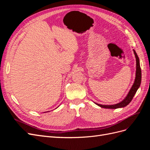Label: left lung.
Masks as SVG:
<instances>
[{
    "mask_svg": "<svg viewBox=\"0 0 150 150\" xmlns=\"http://www.w3.org/2000/svg\"><path fill=\"white\" fill-rule=\"evenodd\" d=\"M133 52L136 57V61H137V69H136V77H135L134 82L132 86V87H131V88L130 89L128 94H127L126 97L122 101H121L120 103L117 104H112V105H103V104L94 103L99 106L103 108H107V109H117L120 108H123L126 106L128 104H129V103L133 99L134 94H136V93H137V90L139 88L141 81H142V70H141L140 64H139V59L137 52H136V51L134 49H133Z\"/></svg>",
    "mask_w": 150,
    "mask_h": 150,
    "instance_id": "obj_1",
    "label": "left lung"
}]
</instances>
